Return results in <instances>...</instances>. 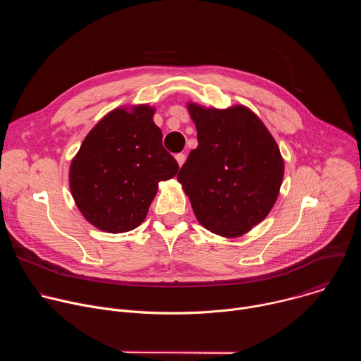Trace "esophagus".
Wrapping results in <instances>:
<instances>
[{
  "label": "esophagus",
  "mask_w": 361,
  "mask_h": 361,
  "mask_svg": "<svg viewBox=\"0 0 361 361\" xmlns=\"http://www.w3.org/2000/svg\"><path fill=\"white\" fill-rule=\"evenodd\" d=\"M176 161H177L178 166L181 167V166L184 164V161H185V156H184V154H177V156H176Z\"/></svg>",
  "instance_id": "obj_1"
}]
</instances>
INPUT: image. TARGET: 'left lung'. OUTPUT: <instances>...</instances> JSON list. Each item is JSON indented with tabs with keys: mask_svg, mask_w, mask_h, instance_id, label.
<instances>
[{
	"mask_svg": "<svg viewBox=\"0 0 361 361\" xmlns=\"http://www.w3.org/2000/svg\"><path fill=\"white\" fill-rule=\"evenodd\" d=\"M198 147L177 180L198 223L224 238H235L271 212L284 177L280 148L248 107H204L187 102Z\"/></svg>",
	"mask_w": 361,
	"mask_h": 361,
	"instance_id": "left-lung-1",
	"label": "left lung"
}]
</instances>
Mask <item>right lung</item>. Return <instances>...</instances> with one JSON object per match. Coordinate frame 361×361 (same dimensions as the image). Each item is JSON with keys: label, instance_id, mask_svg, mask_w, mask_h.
<instances>
[{"label": "right lung", "instance_id": "add662e5", "mask_svg": "<svg viewBox=\"0 0 361 361\" xmlns=\"http://www.w3.org/2000/svg\"><path fill=\"white\" fill-rule=\"evenodd\" d=\"M156 107L123 106L102 117L71 160L68 183L82 217L95 228L120 234L147 217L159 183L173 178L178 164L163 148L154 124Z\"/></svg>", "mask_w": 361, "mask_h": 361}]
</instances>
